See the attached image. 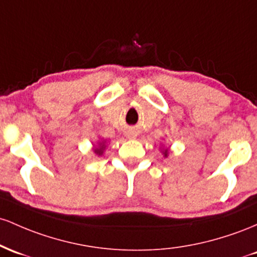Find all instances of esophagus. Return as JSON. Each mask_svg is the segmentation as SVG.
Wrapping results in <instances>:
<instances>
[{
	"label": "esophagus",
	"instance_id": "1",
	"mask_svg": "<svg viewBox=\"0 0 257 257\" xmlns=\"http://www.w3.org/2000/svg\"><path fill=\"white\" fill-rule=\"evenodd\" d=\"M128 137H130V138H135V137H136V135H135V134H130Z\"/></svg>",
	"mask_w": 257,
	"mask_h": 257
}]
</instances>
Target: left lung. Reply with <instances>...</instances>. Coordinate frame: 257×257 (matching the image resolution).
<instances>
[{
	"mask_svg": "<svg viewBox=\"0 0 257 257\" xmlns=\"http://www.w3.org/2000/svg\"><path fill=\"white\" fill-rule=\"evenodd\" d=\"M164 154H165V155H167V152L165 151V153H164Z\"/></svg>",
	"mask_w": 257,
	"mask_h": 257,
	"instance_id": "obj_1",
	"label": "left lung"
}]
</instances>
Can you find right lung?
<instances>
[{"instance_id": "1", "label": "right lung", "mask_w": 257, "mask_h": 257, "mask_svg": "<svg viewBox=\"0 0 257 257\" xmlns=\"http://www.w3.org/2000/svg\"><path fill=\"white\" fill-rule=\"evenodd\" d=\"M103 149H104V144L100 143V147H99V148L94 149V153H96V154H98V155H100L103 153Z\"/></svg>"}]
</instances>
